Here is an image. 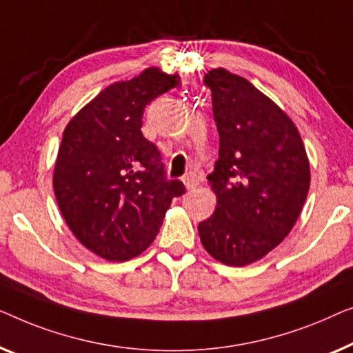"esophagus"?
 Wrapping results in <instances>:
<instances>
[{"label":"esophagus","mask_w":353,"mask_h":353,"mask_svg":"<svg viewBox=\"0 0 353 353\" xmlns=\"http://www.w3.org/2000/svg\"><path fill=\"white\" fill-rule=\"evenodd\" d=\"M200 182H201V176L193 174V172H190V174H187L185 177H183V183H185L187 190H192V188L200 185Z\"/></svg>","instance_id":"34e87169"}]
</instances>
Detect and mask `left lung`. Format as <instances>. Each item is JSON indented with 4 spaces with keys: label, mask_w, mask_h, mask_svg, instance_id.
<instances>
[{
    "label": "left lung",
    "mask_w": 353,
    "mask_h": 353,
    "mask_svg": "<svg viewBox=\"0 0 353 353\" xmlns=\"http://www.w3.org/2000/svg\"><path fill=\"white\" fill-rule=\"evenodd\" d=\"M219 131V160L208 176L217 205L200 222L201 245L216 261H259L292 230L310 187L301 134L276 103L225 68L205 75Z\"/></svg>",
    "instance_id": "obj_1"
}]
</instances>
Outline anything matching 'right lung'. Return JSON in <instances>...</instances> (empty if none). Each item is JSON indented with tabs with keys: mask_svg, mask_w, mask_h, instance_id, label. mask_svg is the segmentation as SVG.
Wrapping results in <instances>:
<instances>
[{
	"mask_svg": "<svg viewBox=\"0 0 353 353\" xmlns=\"http://www.w3.org/2000/svg\"><path fill=\"white\" fill-rule=\"evenodd\" d=\"M179 83V75L145 68L107 86L63 129L52 176L59 210L102 259L123 262L145 251L172 198L185 192L165 176L160 152L141 131L145 107Z\"/></svg>",
	"mask_w": 353,
	"mask_h": 353,
	"instance_id": "1",
	"label": "right lung"
}]
</instances>
